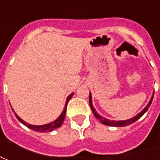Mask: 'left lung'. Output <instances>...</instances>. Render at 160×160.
I'll return each instance as SVG.
<instances>
[{
    "label": "left lung",
    "instance_id": "obj_1",
    "mask_svg": "<svg viewBox=\"0 0 160 160\" xmlns=\"http://www.w3.org/2000/svg\"><path fill=\"white\" fill-rule=\"evenodd\" d=\"M153 94H154V92H153ZM153 94H152V98H151V100L149 101V103L148 104V106L143 109V110L136 115V117L132 118H130V119L128 120H123V121H113V120H109L107 119V118H105L104 117H102L101 115H100L99 113H97V112L95 111L93 106H92V97H91V94H89V105H90V108H91L92 112H93V113L95 116V118H97L101 123H103L105 125H108V126H114V127H123V126H128L129 124H131V123H135L136 120H138L140 118L142 117L143 114L145 113L148 110L149 107H150V105L152 104V99H153Z\"/></svg>",
    "mask_w": 160,
    "mask_h": 160
}]
</instances>
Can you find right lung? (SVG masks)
Here are the masks:
<instances>
[{
	"instance_id": "obj_1",
	"label": "right lung",
	"mask_w": 160,
	"mask_h": 160,
	"mask_svg": "<svg viewBox=\"0 0 160 160\" xmlns=\"http://www.w3.org/2000/svg\"><path fill=\"white\" fill-rule=\"evenodd\" d=\"M72 95H73V93L71 94L70 95L68 96L67 98V100H66V107L64 108V110H63L62 113L61 115L59 116L55 121H53L52 123H48V124H44V125H32V124H29L27 123L26 122H24V120H22L20 118L18 117L17 114L15 113V116L16 118H18V121L22 123L23 124H24L25 126L28 127L29 129H33L35 131H37V132H50V131H53V129H56L59 128V127L61 126V124L63 123L64 122V120H65V117H66V107H67V104H68V101L71 100V98L72 97ZM13 111V110H12ZM13 112H14V111H13Z\"/></svg>"
}]
</instances>
